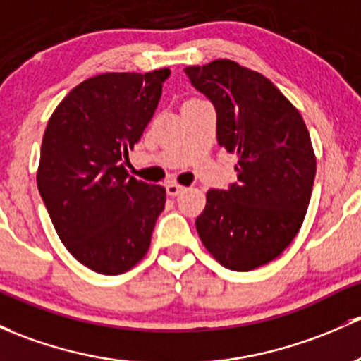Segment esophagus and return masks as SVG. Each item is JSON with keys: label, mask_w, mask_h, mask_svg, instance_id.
<instances>
[{"label": "esophagus", "mask_w": 361, "mask_h": 361, "mask_svg": "<svg viewBox=\"0 0 361 361\" xmlns=\"http://www.w3.org/2000/svg\"><path fill=\"white\" fill-rule=\"evenodd\" d=\"M180 192H183V187H181V185L174 183V181H171V183L166 185V193H168L169 197H176Z\"/></svg>", "instance_id": "1"}]
</instances>
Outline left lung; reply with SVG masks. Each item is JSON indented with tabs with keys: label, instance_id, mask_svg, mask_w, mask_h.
Returning a JSON list of instances; mask_svg holds the SVG:
<instances>
[{
	"label": "left lung",
	"instance_id": "8db88e82",
	"mask_svg": "<svg viewBox=\"0 0 361 361\" xmlns=\"http://www.w3.org/2000/svg\"><path fill=\"white\" fill-rule=\"evenodd\" d=\"M185 72L214 105L218 143L238 157V181L207 192L197 231L223 267L254 270L287 249L308 211L317 173L308 128L270 79L233 60Z\"/></svg>",
	"mask_w": 361,
	"mask_h": 361
}]
</instances>
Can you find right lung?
Here are the masks:
<instances>
[{"instance_id": "add662e5", "label": "right lung", "mask_w": 361, "mask_h": 361, "mask_svg": "<svg viewBox=\"0 0 361 361\" xmlns=\"http://www.w3.org/2000/svg\"><path fill=\"white\" fill-rule=\"evenodd\" d=\"M169 69L86 79L51 114L37 188L67 250L90 270L121 275L143 259L166 190L128 174L123 159L150 123Z\"/></svg>"}]
</instances>
